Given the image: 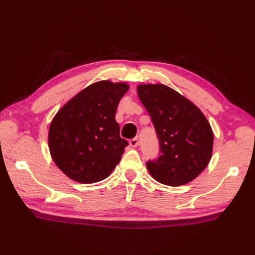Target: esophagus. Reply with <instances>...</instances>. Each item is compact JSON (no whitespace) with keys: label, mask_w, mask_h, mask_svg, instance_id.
<instances>
[{"label":"esophagus","mask_w":255,"mask_h":255,"mask_svg":"<svg viewBox=\"0 0 255 255\" xmlns=\"http://www.w3.org/2000/svg\"><path fill=\"white\" fill-rule=\"evenodd\" d=\"M138 144H139V141H138V139L137 138H133V139H131L130 141H129V145H130L131 148H136V147H138Z\"/></svg>","instance_id":"esophagus-1"}]
</instances>
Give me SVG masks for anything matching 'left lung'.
I'll return each mask as SVG.
<instances>
[{
  "label": "left lung",
  "mask_w": 255,
  "mask_h": 255,
  "mask_svg": "<svg viewBox=\"0 0 255 255\" xmlns=\"http://www.w3.org/2000/svg\"><path fill=\"white\" fill-rule=\"evenodd\" d=\"M140 101L151 116L160 143L158 159L147 169L155 181L180 186L196 178L208 165L214 134L204 114L191 101L163 84H141Z\"/></svg>",
  "instance_id": "obj_1"
}]
</instances>
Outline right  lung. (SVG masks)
<instances>
[{"mask_svg": "<svg viewBox=\"0 0 255 255\" xmlns=\"http://www.w3.org/2000/svg\"><path fill=\"white\" fill-rule=\"evenodd\" d=\"M126 83L100 81L70 100L50 124L48 143L56 165L71 180L91 184L110 176L128 141L115 119Z\"/></svg>", "mask_w": 255, "mask_h": 255, "instance_id": "1", "label": "right lung"}]
</instances>
